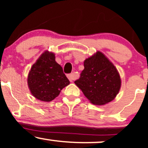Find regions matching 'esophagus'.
Wrapping results in <instances>:
<instances>
[{
    "mask_svg": "<svg viewBox=\"0 0 148 148\" xmlns=\"http://www.w3.org/2000/svg\"><path fill=\"white\" fill-rule=\"evenodd\" d=\"M74 76H75L74 74H68V75H67V78H68L69 81H72L74 79Z\"/></svg>",
    "mask_w": 148,
    "mask_h": 148,
    "instance_id": "1",
    "label": "esophagus"
}]
</instances>
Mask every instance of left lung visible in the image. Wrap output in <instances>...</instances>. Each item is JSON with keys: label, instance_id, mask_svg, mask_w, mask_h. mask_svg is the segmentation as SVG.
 <instances>
[{"label": "left lung", "instance_id": "8db88e82", "mask_svg": "<svg viewBox=\"0 0 148 148\" xmlns=\"http://www.w3.org/2000/svg\"><path fill=\"white\" fill-rule=\"evenodd\" d=\"M74 83L91 103L96 105L111 101L121 86L115 66L99 51L84 61V69Z\"/></svg>", "mask_w": 148, "mask_h": 148}]
</instances>
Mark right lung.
Listing matches in <instances>:
<instances>
[{"label":"right lung","instance_id":"right-lung-1","mask_svg":"<svg viewBox=\"0 0 148 148\" xmlns=\"http://www.w3.org/2000/svg\"><path fill=\"white\" fill-rule=\"evenodd\" d=\"M32 95L43 101H51L69 84L62 67L55 60L53 53L45 51L33 64L28 77Z\"/></svg>","mask_w":148,"mask_h":148}]
</instances>
